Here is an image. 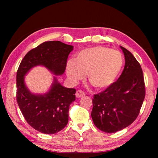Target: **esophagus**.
Here are the masks:
<instances>
[{"instance_id":"obj_1","label":"esophagus","mask_w":158,"mask_h":158,"mask_svg":"<svg viewBox=\"0 0 158 158\" xmlns=\"http://www.w3.org/2000/svg\"><path fill=\"white\" fill-rule=\"evenodd\" d=\"M75 95L77 98H81L82 96H84L85 95V94L84 92H83L82 90H77Z\"/></svg>"}]
</instances>
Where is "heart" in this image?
Listing matches in <instances>:
<instances>
[{"instance_id":"b5f03b06","label":"heart","mask_w":158,"mask_h":158,"mask_svg":"<svg viewBox=\"0 0 158 158\" xmlns=\"http://www.w3.org/2000/svg\"><path fill=\"white\" fill-rule=\"evenodd\" d=\"M122 53L102 46H96L77 53L74 61L66 64V73L70 80L76 83L87 73L88 81L97 89L111 85L122 69Z\"/></svg>"}]
</instances>
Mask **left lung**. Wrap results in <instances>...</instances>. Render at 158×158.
Returning a JSON list of instances; mask_svg holds the SVG:
<instances>
[{"instance_id": "1", "label": "left lung", "mask_w": 158, "mask_h": 158, "mask_svg": "<svg viewBox=\"0 0 158 158\" xmlns=\"http://www.w3.org/2000/svg\"><path fill=\"white\" fill-rule=\"evenodd\" d=\"M125 66L115 82L94 95L91 116L102 132L114 133L130 126L137 118L145 97V85L139 62L131 52L120 46Z\"/></svg>"}]
</instances>
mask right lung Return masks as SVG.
<instances>
[{"label": "right lung", "mask_w": 158, "mask_h": 158, "mask_svg": "<svg viewBox=\"0 0 158 158\" xmlns=\"http://www.w3.org/2000/svg\"><path fill=\"white\" fill-rule=\"evenodd\" d=\"M73 46L58 41H46L26 53L17 71L16 98L30 126L44 134H55L69 121V106L75 100L76 89L63 87L54 77L52 88L44 94H32L24 83V76L33 67L45 66L56 75L64 73Z\"/></svg>", "instance_id": "1"}]
</instances>
